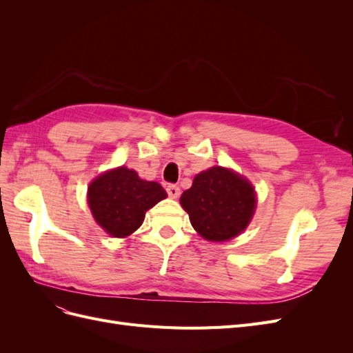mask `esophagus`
<instances>
[{"label":"esophagus","instance_id":"esophagus-1","mask_svg":"<svg viewBox=\"0 0 353 353\" xmlns=\"http://www.w3.org/2000/svg\"><path fill=\"white\" fill-rule=\"evenodd\" d=\"M166 191H168L169 197H172V199H176V197L179 196V193H181L179 187H178V185H175V184H169V185L166 187Z\"/></svg>","mask_w":353,"mask_h":353}]
</instances>
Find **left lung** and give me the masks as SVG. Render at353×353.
Segmentation results:
<instances>
[{"instance_id":"8db88e82","label":"left lung","mask_w":353,"mask_h":353,"mask_svg":"<svg viewBox=\"0 0 353 353\" xmlns=\"http://www.w3.org/2000/svg\"><path fill=\"white\" fill-rule=\"evenodd\" d=\"M193 228L209 241L237 237L252 221L256 208L253 185L244 176L222 166L196 175L193 185L179 199Z\"/></svg>"}]
</instances>
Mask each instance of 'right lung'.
Masks as SVG:
<instances>
[{"label": "right lung", "mask_w": 353, "mask_h": 353, "mask_svg": "<svg viewBox=\"0 0 353 353\" xmlns=\"http://www.w3.org/2000/svg\"><path fill=\"white\" fill-rule=\"evenodd\" d=\"M166 196L162 185L141 179L125 166L101 174L88 187V205L95 222L117 239L140 228L145 212Z\"/></svg>", "instance_id": "add662e5"}]
</instances>
